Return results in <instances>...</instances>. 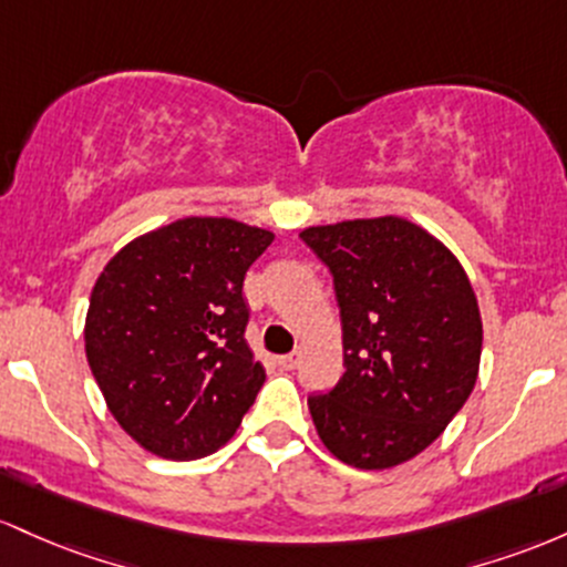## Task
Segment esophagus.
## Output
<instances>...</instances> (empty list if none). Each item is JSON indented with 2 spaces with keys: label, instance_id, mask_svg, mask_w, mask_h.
I'll return each mask as SVG.
<instances>
[{
  "label": "esophagus",
  "instance_id": "34e87169",
  "mask_svg": "<svg viewBox=\"0 0 567 567\" xmlns=\"http://www.w3.org/2000/svg\"><path fill=\"white\" fill-rule=\"evenodd\" d=\"M278 367L281 369H295L297 364H300V353H286V355H278Z\"/></svg>",
  "mask_w": 567,
  "mask_h": 567
}]
</instances>
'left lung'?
<instances>
[{"label":"left lung","mask_w":567,"mask_h":567,"mask_svg":"<svg viewBox=\"0 0 567 567\" xmlns=\"http://www.w3.org/2000/svg\"><path fill=\"white\" fill-rule=\"evenodd\" d=\"M334 278L346 372L310 396L337 461L364 472L402 466L442 436L472 396L482 355L474 286L436 235L404 216L305 227Z\"/></svg>","instance_id":"left-lung-1"}]
</instances>
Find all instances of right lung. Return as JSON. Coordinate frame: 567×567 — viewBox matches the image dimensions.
<instances>
[{
    "instance_id": "right-lung-1",
    "label": "right lung",
    "mask_w": 567,
    "mask_h": 567,
    "mask_svg": "<svg viewBox=\"0 0 567 567\" xmlns=\"http://www.w3.org/2000/svg\"><path fill=\"white\" fill-rule=\"evenodd\" d=\"M270 230L184 216L125 244L95 278L85 355L120 429L165 461L212 455L265 383L246 342V270Z\"/></svg>"
}]
</instances>
